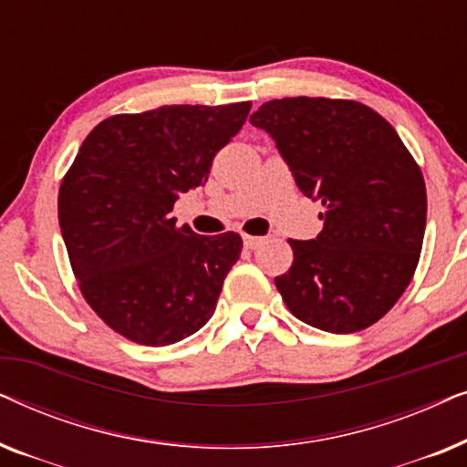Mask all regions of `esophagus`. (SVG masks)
<instances>
[{
  "instance_id": "obj_1",
  "label": "esophagus",
  "mask_w": 467,
  "mask_h": 467,
  "mask_svg": "<svg viewBox=\"0 0 467 467\" xmlns=\"http://www.w3.org/2000/svg\"><path fill=\"white\" fill-rule=\"evenodd\" d=\"M242 240H244V246L251 248V251H253V248H257L261 242H264V238H259V235H244Z\"/></svg>"
}]
</instances>
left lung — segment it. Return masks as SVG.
<instances>
[{
    "mask_svg": "<svg viewBox=\"0 0 467 467\" xmlns=\"http://www.w3.org/2000/svg\"><path fill=\"white\" fill-rule=\"evenodd\" d=\"M289 165L299 191L321 202L323 232L289 240L293 265L274 278L299 321L355 334L393 308L417 270L427 193L398 131L353 99L283 98L251 114Z\"/></svg>",
    "mask_w": 467,
    "mask_h": 467,
    "instance_id": "1",
    "label": "left lung"
}]
</instances>
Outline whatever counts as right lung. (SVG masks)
I'll return each instance as SVG.
<instances>
[{"mask_svg": "<svg viewBox=\"0 0 467 467\" xmlns=\"http://www.w3.org/2000/svg\"><path fill=\"white\" fill-rule=\"evenodd\" d=\"M248 112L251 101L114 114L63 176L59 227L74 276L95 315L127 340L168 347L214 315L242 238L178 227L171 208L208 181Z\"/></svg>", "mask_w": 467, "mask_h": 467, "instance_id": "add662e5", "label": "right lung"}]
</instances>
